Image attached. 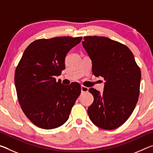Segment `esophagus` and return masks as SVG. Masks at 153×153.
Here are the masks:
<instances>
[{
    "label": "esophagus",
    "instance_id": "esophagus-1",
    "mask_svg": "<svg viewBox=\"0 0 153 153\" xmlns=\"http://www.w3.org/2000/svg\"><path fill=\"white\" fill-rule=\"evenodd\" d=\"M81 89H82V92H87L88 91V88L83 86V85H82Z\"/></svg>",
    "mask_w": 153,
    "mask_h": 153
}]
</instances>
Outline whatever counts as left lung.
Instances as JSON below:
<instances>
[{"label":"left lung","mask_w":153,"mask_h":153,"mask_svg":"<svg viewBox=\"0 0 153 153\" xmlns=\"http://www.w3.org/2000/svg\"><path fill=\"white\" fill-rule=\"evenodd\" d=\"M84 48L92 62V73L106 81L103 93L93 88L94 101L88 108L92 123L114 129L130 117L140 94L141 71L128 46L104 36H85Z\"/></svg>","instance_id":"8db88e82"}]
</instances>
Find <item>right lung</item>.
Masks as SVG:
<instances>
[{
  "label": "right lung",
  "instance_id": "1",
  "mask_svg": "<svg viewBox=\"0 0 153 153\" xmlns=\"http://www.w3.org/2000/svg\"><path fill=\"white\" fill-rule=\"evenodd\" d=\"M82 37H55L33 41L25 48L15 73L17 98L23 112L36 126L56 128L69 119L81 93L79 84L69 86L55 76L65 69V58Z\"/></svg>",
  "mask_w": 153,
  "mask_h": 153
}]
</instances>
